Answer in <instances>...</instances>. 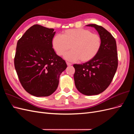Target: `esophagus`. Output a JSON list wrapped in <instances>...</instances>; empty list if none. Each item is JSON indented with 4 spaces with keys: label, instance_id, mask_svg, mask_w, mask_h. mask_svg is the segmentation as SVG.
Returning <instances> with one entry per match:
<instances>
[{
    "label": "esophagus",
    "instance_id": "34e87169",
    "mask_svg": "<svg viewBox=\"0 0 134 134\" xmlns=\"http://www.w3.org/2000/svg\"><path fill=\"white\" fill-rule=\"evenodd\" d=\"M66 64H67L68 66H70V65H72L71 63H69V62H66Z\"/></svg>",
    "mask_w": 134,
    "mask_h": 134
}]
</instances>
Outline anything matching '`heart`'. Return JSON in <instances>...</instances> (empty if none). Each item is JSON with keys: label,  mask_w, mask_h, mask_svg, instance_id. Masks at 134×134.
<instances>
[{"label": "heart", "mask_w": 134, "mask_h": 134, "mask_svg": "<svg viewBox=\"0 0 134 134\" xmlns=\"http://www.w3.org/2000/svg\"><path fill=\"white\" fill-rule=\"evenodd\" d=\"M101 44L99 35L84 28L65 30L62 36L56 35L52 40V46L59 56L64 55L70 47L71 48L65 55V58L70 62H89L98 53Z\"/></svg>", "instance_id": "1"}]
</instances>
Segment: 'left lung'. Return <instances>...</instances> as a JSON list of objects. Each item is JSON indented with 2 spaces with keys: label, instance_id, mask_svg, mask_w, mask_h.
I'll return each instance as SVG.
<instances>
[{
  "label": "left lung",
  "instance_id": "obj_1",
  "mask_svg": "<svg viewBox=\"0 0 134 134\" xmlns=\"http://www.w3.org/2000/svg\"><path fill=\"white\" fill-rule=\"evenodd\" d=\"M94 27L102 40L100 50L95 57L83 64H74V79L76 88L87 96L97 95L108 88L118 66L117 46L115 38L103 27Z\"/></svg>",
  "mask_w": 134,
  "mask_h": 134
}]
</instances>
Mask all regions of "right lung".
<instances>
[{"instance_id": "1", "label": "right lung", "mask_w": 134, "mask_h": 134, "mask_svg": "<svg viewBox=\"0 0 134 134\" xmlns=\"http://www.w3.org/2000/svg\"><path fill=\"white\" fill-rule=\"evenodd\" d=\"M53 28L35 25L27 30L17 44L14 67L22 86L36 97H46L57 89L65 61L52 48Z\"/></svg>"}]
</instances>
